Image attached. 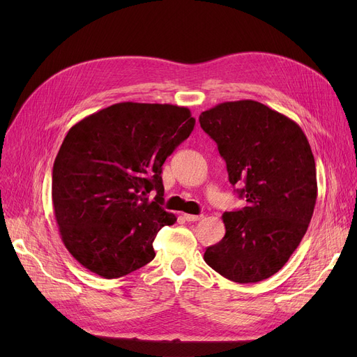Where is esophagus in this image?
<instances>
[{
    "mask_svg": "<svg viewBox=\"0 0 357 357\" xmlns=\"http://www.w3.org/2000/svg\"><path fill=\"white\" fill-rule=\"evenodd\" d=\"M183 218L186 221H199L202 218V215H192V214H183Z\"/></svg>",
    "mask_w": 357,
    "mask_h": 357,
    "instance_id": "esophagus-1",
    "label": "esophagus"
}]
</instances>
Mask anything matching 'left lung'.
<instances>
[{
	"instance_id": "8db88e82",
	"label": "left lung",
	"mask_w": 357,
	"mask_h": 357,
	"mask_svg": "<svg viewBox=\"0 0 357 357\" xmlns=\"http://www.w3.org/2000/svg\"><path fill=\"white\" fill-rule=\"evenodd\" d=\"M199 124L226 160L245 208L224 213L226 234L204 253L207 265L238 284L275 275L307 233L317 199L310 143L295 121L265 104L241 100L201 112Z\"/></svg>"
}]
</instances>
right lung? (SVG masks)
Segmentation results:
<instances>
[{
	"mask_svg": "<svg viewBox=\"0 0 357 357\" xmlns=\"http://www.w3.org/2000/svg\"><path fill=\"white\" fill-rule=\"evenodd\" d=\"M194 126L186 107L119 102L70 127L53 163L52 201L63 245L84 268L114 279L153 260L158 231L176 221L160 207L162 165Z\"/></svg>",
	"mask_w": 357,
	"mask_h": 357,
	"instance_id": "right-lung-1",
	"label": "right lung"
}]
</instances>
